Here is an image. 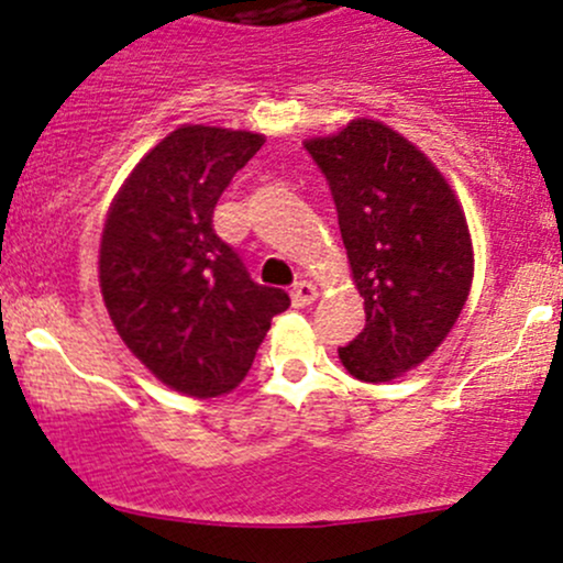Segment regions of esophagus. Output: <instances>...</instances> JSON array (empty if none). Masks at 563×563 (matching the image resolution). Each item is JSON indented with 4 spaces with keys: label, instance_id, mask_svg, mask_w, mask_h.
Wrapping results in <instances>:
<instances>
[{
    "label": "esophagus",
    "instance_id": "esophagus-1",
    "mask_svg": "<svg viewBox=\"0 0 563 563\" xmlns=\"http://www.w3.org/2000/svg\"><path fill=\"white\" fill-rule=\"evenodd\" d=\"M316 298H319V292H316V287H313L311 282H298L292 287V306L295 308L311 306Z\"/></svg>",
    "mask_w": 563,
    "mask_h": 563
}]
</instances>
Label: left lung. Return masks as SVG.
<instances>
[{"instance_id": "1", "label": "left lung", "mask_w": 563, "mask_h": 563, "mask_svg": "<svg viewBox=\"0 0 563 563\" xmlns=\"http://www.w3.org/2000/svg\"><path fill=\"white\" fill-rule=\"evenodd\" d=\"M306 151L330 183L364 298L366 324L340 362L356 380L388 383L444 343L468 300L473 247L465 214L431 159L375 119H353Z\"/></svg>"}]
</instances>
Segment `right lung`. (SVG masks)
I'll return each instance as SVG.
<instances>
[{
	"label": "right lung",
	"instance_id": "1",
	"mask_svg": "<svg viewBox=\"0 0 563 563\" xmlns=\"http://www.w3.org/2000/svg\"><path fill=\"white\" fill-rule=\"evenodd\" d=\"M265 143L244 130L183 124L119 188L100 239V292L119 338L164 385L197 399L236 388L284 289L252 282L212 229L220 194Z\"/></svg>",
	"mask_w": 563,
	"mask_h": 563
}]
</instances>
